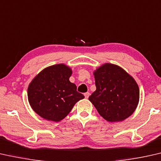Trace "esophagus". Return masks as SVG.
Returning a JSON list of instances; mask_svg holds the SVG:
<instances>
[{"mask_svg": "<svg viewBox=\"0 0 161 161\" xmlns=\"http://www.w3.org/2000/svg\"><path fill=\"white\" fill-rule=\"evenodd\" d=\"M84 96H85L86 98H88L89 96H90V93H89L88 92H87V93H84Z\"/></svg>", "mask_w": 161, "mask_h": 161, "instance_id": "esophagus-1", "label": "esophagus"}]
</instances>
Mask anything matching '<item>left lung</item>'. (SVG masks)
I'll return each mask as SVG.
<instances>
[{"label": "left lung", "instance_id": "left-lung-1", "mask_svg": "<svg viewBox=\"0 0 161 161\" xmlns=\"http://www.w3.org/2000/svg\"><path fill=\"white\" fill-rule=\"evenodd\" d=\"M96 90L89 97L101 116L108 122H120L130 116L139 103V87L122 68L106 63L93 71Z\"/></svg>", "mask_w": 161, "mask_h": 161}]
</instances>
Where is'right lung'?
<instances>
[{
	"label": "right lung",
	"instance_id": "add662e5",
	"mask_svg": "<svg viewBox=\"0 0 161 161\" xmlns=\"http://www.w3.org/2000/svg\"><path fill=\"white\" fill-rule=\"evenodd\" d=\"M72 73L69 66L60 63L44 68L31 80L28 88V102L41 118L58 122L85 98L69 80Z\"/></svg>",
	"mask_w": 161,
	"mask_h": 161
}]
</instances>
